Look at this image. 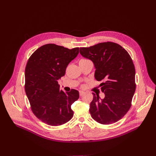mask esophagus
I'll list each match as a JSON object with an SVG mask.
<instances>
[{"label": "esophagus", "instance_id": "34e87169", "mask_svg": "<svg viewBox=\"0 0 156 156\" xmlns=\"http://www.w3.org/2000/svg\"><path fill=\"white\" fill-rule=\"evenodd\" d=\"M84 92H83V91H79V95H80V96H82L83 95H84Z\"/></svg>", "mask_w": 156, "mask_h": 156}]
</instances>
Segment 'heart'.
<instances>
[{
	"instance_id": "b5f03b06",
	"label": "heart",
	"mask_w": 156,
	"mask_h": 156,
	"mask_svg": "<svg viewBox=\"0 0 156 156\" xmlns=\"http://www.w3.org/2000/svg\"><path fill=\"white\" fill-rule=\"evenodd\" d=\"M85 60V59H81V60Z\"/></svg>"
}]
</instances>
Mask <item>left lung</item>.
<instances>
[{
  "instance_id": "8db88e82",
  "label": "left lung",
  "mask_w": 156,
  "mask_h": 156,
  "mask_svg": "<svg viewBox=\"0 0 156 156\" xmlns=\"http://www.w3.org/2000/svg\"><path fill=\"white\" fill-rule=\"evenodd\" d=\"M80 53L91 60L96 68L95 79L105 98L100 100L93 93L90 104L92 119L101 124H114L122 119L131 106L136 88L135 69L130 55L119 44L103 42L81 48Z\"/></svg>"
}]
</instances>
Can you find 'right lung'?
Instances as JSON below:
<instances>
[{
    "mask_svg": "<svg viewBox=\"0 0 156 156\" xmlns=\"http://www.w3.org/2000/svg\"><path fill=\"white\" fill-rule=\"evenodd\" d=\"M79 48L69 49L53 44L42 45L28 60L25 68V92L34 115L45 124L61 126L73 116L71 105L79 92L60 90L58 80L64 76L68 64L79 54Z\"/></svg>",
    "mask_w": 156,
    "mask_h": 156,
    "instance_id": "1",
    "label": "right lung"
}]
</instances>
